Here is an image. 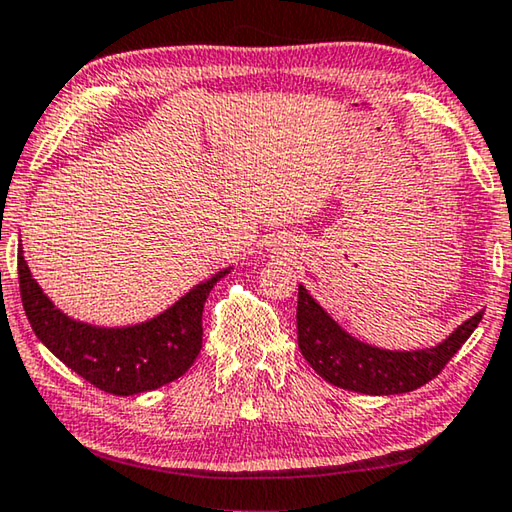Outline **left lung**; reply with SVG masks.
Listing matches in <instances>:
<instances>
[{
    "mask_svg": "<svg viewBox=\"0 0 512 512\" xmlns=\"http://www.w3.org/2000/svg\"><path fill=\"white\" fill-rule=\"evenodd\" d=\"M483 311L458 325L456 332L436 348L413 352L379 350L343 332L339 323L300 284L296 314L298 345L309 366L332 386L363 395L411 393L440 375V370L479 327Z\"/></svg>",
    "mask_w": 512,
    "mask_h": 512,
    "instance_id": "8db88e82",
    "label": "left lung"
}]
</instances>
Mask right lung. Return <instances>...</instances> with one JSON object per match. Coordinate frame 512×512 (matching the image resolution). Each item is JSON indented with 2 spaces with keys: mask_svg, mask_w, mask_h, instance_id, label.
Here are the masks:
<instances>
[{
  "mask_svg": "<svg viewBox=\"0 0 512 512\" xmlns=\"http://www.w3.org/2000/svg\"><path fill=\"white\" fill-rule=\"evenodd\" d=\"M230 268L185 293L160 316L131 327H94L54 307L17 250L20 296L38 339L92 386L112 395L155 391L183 377L203 348V307Z\"/></svg>",
  "mask_w": 512,
  "mask_h": 512,
  "instance_id": "obj_1",
  "label": "right lung"
}]
</instances>
